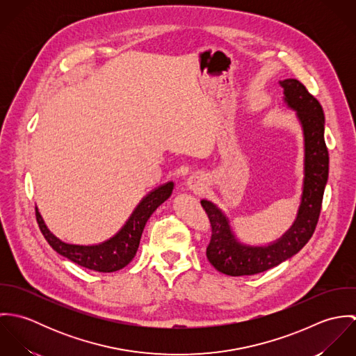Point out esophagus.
Wrapping results in <instances>:
<instances>
[{
  "mask_svg": "<svg viewBox=\"0 0 356 356\" xmlns=\"http://www.w3.org/2000/svg\"><path fill=\"white\" fill-rule=\"evenodd\" d=\"M186 184H188V188H189L191 191L196 192V193L202 192L204 189V186H205L203 178H202L200 175H197V174H195V175L189 177V179H188V182H186Z\"/></svg>",
  "mask_w": 356,
  "mask_h": 356,
  "instance_id": "esophagus-1",
  "label": "esophagus"
}]
</instances>
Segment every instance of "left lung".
I'll return each instance as SVG.
<instances>
[{"instance_id": "obj_1", "label": "left lung", "mask_w": 356, "mask_h": 356, "mask_svg": "<svg viewBox=\"0 0 356 356\" xmlns=\"http://www.w3.org/2000/svg\"><path fill=\"white\" fill-rule=\"evenodd\" d=\"M284 100L296 111L305 134V181L298 218L275 243L266 247L241 244L233 234L229 219L215 204L202 200L209 223L211 240L207 247L209 263L226 275H254L273 268L298 254L315 232L329 175V152L325 144V116L319 102L298 79L280 81Z\"/></svg>"}]
</instances>
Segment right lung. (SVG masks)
<instances>
[{"mask_svg":"<svg viewBox=\"0 0 356 356\" xmlns=\"http://www.w3.org/2000/svg\"><path fill=\"white\" fill-rule=\"evenodd\" d=\"M172 189L174 182H167L152 191L137 205L126 225L112 238L99 245L67 244L51 234L37 208L35 216L45 240L57 254L89 270L99 273H112L123 268L133 260L137 254L140 240L148 219L156 211V208L171 196Z\"/></svg>","mask_w":356,"mask_h":356,"instance_id":"1","label":"right lung"}]
</instances>
